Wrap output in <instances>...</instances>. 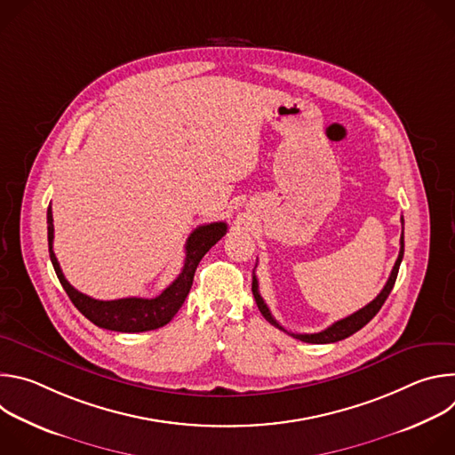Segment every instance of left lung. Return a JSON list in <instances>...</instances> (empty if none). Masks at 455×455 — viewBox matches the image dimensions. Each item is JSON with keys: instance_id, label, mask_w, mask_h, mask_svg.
Masks as SVG:
<instances>
[{"instance_id": "obj_1", "label": "left lung", "mask_w": 455, "mask_h": 455, "mask_svg": "<svg viewBox=\"0 0 455 455\" xmlns=\"http://www.w3.org/2000/svg\"><path fill=\"white\" fill-rule=\"evenodd\" d=\"M402 225H403V218H402ZM400 244H402V246H400V253H398V259H396V263H395V268H393L391 275H388V281H387V284L383 286V290L379 291V295H378L372 302H369L367 306H363L362 309H358L356 313H353V315H349V316H346V318H342V320H337L335 323H331V326H330L328 330H323V331H320V333L300 335V333H290V331H286V330L281 326V323L272 316V313H270L267 302L263 300L261 293H259L257 277L253 275V279H251V291H253V299H255V302H257V307H259V311L263 313V316H265L270 323H274L275 328H279L281 331L291 335V337L297 339V340H302V342H307V344H331V342L344 340V339L351 337L353 333L360 331V330L365 326V323L379 311V307H381L383 302L387 300L388 293L393 291L395 283H396V277H398V270H400V265H402V259H403V232H402Z\"/></svg>"}]
</instances>
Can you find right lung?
I'll return each instance as SVG.
<instances>
[{
    "label": "right lung",
    "instance_id": "right-lung-1",
    "mask_svg": "<svg viewBox=\"0 0 455 455\" xmlns=\"http://www.w3.org/2000/svg\"><path fill=\"white\" fill-rule=\"evenodd\" d=\"M46 223H48L50 261L53 265V270L64 291L68 293L74 306L90 322H93L95 326L109 331H120V333L151 331L171 322L188 295V290L194 281V272H196L202 257L227 234V223L223 221L202 225L194 230L185 243V263H183L181 274L158 297L155 299L129 297V299H116V300H97L76 290L62 275V270L53 253L52 207H48Z\"/></svg>",
    "mask_w": 455,
    "mask_h": 455
}]
</instances>
